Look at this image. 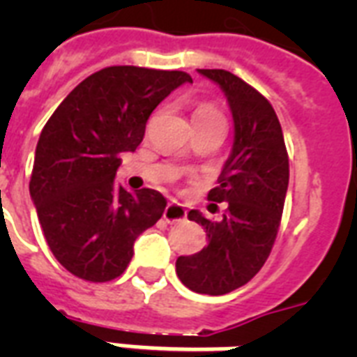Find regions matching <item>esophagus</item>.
I'll use <instances>...</instances> for the list:
<instances>
[{
  "label": "esophagus",
  "mask_w": 357,
  "mask_h": 357,
  "mask_svg": "<svg viewBox=\"0 0 357 357\" xmlns=\"http://www.w3.org/2000/svg\"><path fill=\"white\" fill-rule=\"evenodd\" d=\"M185 217H187V209H185L181 204H178V202H170V204L165 207V213H162V218H165L168 224L181 222V220H185Z\"/></svg>",
  "instance_id": "1"
}]
</instances>
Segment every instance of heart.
<instances>
[{
	"label": "heart",
	"instance_id": "heart-1",
	"mask_svg": "<svg viewBox=\"0 0 357 357\" xmlns=\"http://www.w3.org/2000/svg\"><path fill=\"white\" fill-rule=\"evenodd\" d=\"M211 114H218V113L213 107H209V105H198L192 116H211Z\"/></svg>",
	"mask_w": 357,
	"mask_h": 357
}]
</instances>
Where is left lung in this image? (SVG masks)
I'll return each instance as SVG.
<instances>
[{
  "instance_id": "left-lung-1",
  "label": "left lung",
  "mask_w": 357,
  "mask_h": 357,
  "mask_svg": "<svg viewBox=\"0 0 357 357\" xmlns=\"http://www.w3.org/2000/svg\"><path fill=\"white\" fill-rule=\"evenodd\" d=\"M198 72L228 98L234 148L218 187L207 195V200L226 202V213L209 220L196 209L189 211V220L206 229L207 246L179 255L176 272L190 291L218 296L248 283L271 255L287 195L289 157L280 120L263 94L226 70Z\"/></svg>"
}]
</instances>
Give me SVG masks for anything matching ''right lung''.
Here are the masks:
<instances>
[{"mask_svg":"<svg viewBox=\"0 0 357 357\" xmlns=\"http://www.w3.org/2000/svg\"><path fill=\"white\" fill-rule=\"evenodd\" d=\"M183 83L179 70L109 66L81 81L42 129L29 192L55 259L86 282L119 278L133 243L167 198L114 183L120 155L142 142L153 109Z\"/></svg>","mask_w":357,"mask_h":357,"instance_id":"right-lung-1","label":"right lung"}]
</instances>
